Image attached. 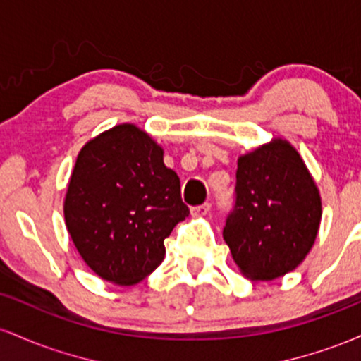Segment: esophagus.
Here are the masks:
<instances>
[{"mask_svg": "<svg viewBox=\"0 0 361 361\" xmlns=\"http://www.w3.org/2000/svg\"><path fill=\"white\" fill-rule=\"evenodd\" d=\"M210 205L209 202H205V204H202V205H197V207H192V215H205V214H209L210 212Z\"/></svg>", "mask_w": 361, "mask_h": 361, "instance_id": "1", "label": "esophagus"}]
</instances>
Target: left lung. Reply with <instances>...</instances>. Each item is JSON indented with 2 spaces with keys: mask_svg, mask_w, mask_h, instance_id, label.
Returning a JSON list of instances; mask_svg holds the SVG:
<instances>
[{
  "mask_svg": "<svg viewBox=\"0 0 361 361\" xmlns=\"http://www.w3.org/2000/svg\"><path fill=\"white\" fill-rule=\"evenodd\" d=\"M321 214V197L304 161L279 139L239 157L234 205L222 235L247 279L273 280L304 261Z\"/></svg>",
  "mask_w": 361,
  "mask_h": 361,
  "instance_id": "left-lung-1",
  "label": "left lung"
}]
</instances>
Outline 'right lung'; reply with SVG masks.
Wrapping results in <instances>:
<instances>
[{"instance_id":"obj_1","label":"right lung","mask_w":361,"mask_h":361,"mask_svg":"<svg viewBox=\"0 0 361 361\" xmlns=\"http://www.w3.org/2000/svg\"><path fill=\"white\" fill-rule=\"evenodd\" d=\"M188 214L180 178L144 130L122 123L81 149L66 193V226L103 280L146 279L164 258V239Z\"/></svg>"}]
</instances>
